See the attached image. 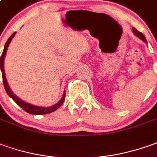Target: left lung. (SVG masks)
Wrapping results in <instances>:
<instances>
[{
    "mask_svg": "<svg viewBox=\"0 0 157 157\" xmlns=\"http://www.w3.org/2000/svg\"><path fill=\"white\" fill-rule=\"evenodd\" d=\"M132 32L134 33V35L137 36V37H138L140 40H142L143 42H144L145 44H147V41L146 39H145V37H144V36L143 35V33H141V32H139L138 31H137L135 28H132Z\"/></svg>",
    "mask_w": 157,
    "mask_h": 157,
    "instance_id": "8db88e82",
    "label": "left lung"
}]
</instances>
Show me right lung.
Masks as SVG:
<instances>
[{
    "label": "right lung",
    "mask_w": 157,
    "mask_h": 157,
    "mask_svg": "<svg viewBox=\"0 0 157 157\" xmlns=\"http://www.w3.org/2000/svg\"><path fill=\"white\" fill-rule=\"evenodd\" d=\"M16 34V32H14L13 35L11 36L10 37L8 38V40L6 41V44H5V47H4V49H3V52H2V55L1 56V70H2V79H3V85H4V87H5V90H6V93L9 97L13 100V101L19 106L21 107L25 111H26L27 113H32V114H37V115H42V114H46V113H50L54 111H56V109H58L60 108V106L63 104V102L65 101V97H66V93L64 91V94L61 97L60 101H58L56 104L53 106H50V107H40V106H35L32 105L31 103H28L26 101H23L20 98L17 97L16 95L13 94V92L11 90L10 87H9V85L7 83V80H6V73H5V70H4V60H5V56H6V50H7V48L10 44L11 41L13 38V36Z\"/></svg>",
    "instance_id": "right-lung-1"
}]
</instances>
